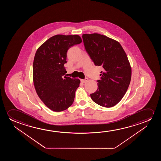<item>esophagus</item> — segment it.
<instances>
[{
    "label": "esophagus",
    "mask_w": 161,
    "mask_h": 161,
    "mask_svg": "<svg viewBox=\"0 0 161 161\" xmlns=\"http://www.w3.org/2000/svg\"><path fill=\"white\" fill-rule=\"evenodd\" d=\"M88 81V79L87 78H85V79L81 80V81L82 82V83H86V82Z\"/></svg>",
    "instance_id": "34e87169"
}]
</instances>
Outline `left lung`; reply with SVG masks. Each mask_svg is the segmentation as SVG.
Wrapping results in <instances>:
<instances>
[{"label": "left lung", "mask_w": 161, "mask_h": 161, "mask_svg": "<svg viewBox=\"0 0 161 161\" xmlns=\"http://www.w3.org/2000/svg\"><path fill=\"white\" fill-rule=\"evenodd\" d=\"M86 51L96 66H102L97 91L91 94L96 103L106 108L121 101L131 78V68L121 44L116 40L98 34H83Z\"/></svg>", "instance_id": "left-lung-1"}]
</instances>
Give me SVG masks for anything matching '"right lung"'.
<instances>
[{
	"instance_id": "obj_1",
	"label": "right lung",
	"mask_w": 161,
	"mask_h": 161,
	"mask_svg": "<svg viewBox=\"0 0 161 161\" xmlns=\"http://www.w3.org/2000/svg\"><path fill=\"white\" fill-rule=\"evenodd\" d=\"M82 42L77 35H57L37 49L33 63V81L38 97L54 112H62L72 105L80 80L64 76V64L69 48Z\"/></svg>"
}]
</instances>
